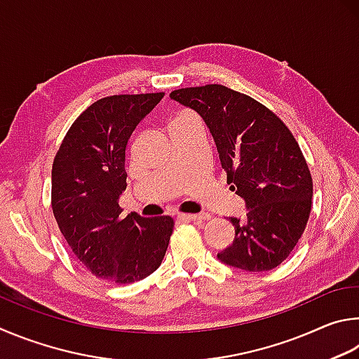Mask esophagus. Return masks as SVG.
Wrapping results in <instances>:
<instances>
[{
  "mask_svg": "<svg viewBox=\"0 0 359 359\" xmlns=\"http://www.w3.org/2000/svg\"><path fill=\"white\" fill-rule=\"evenodd\" d=\"M178 217L183 219V221H206V219H210L211 216L203 212V215H180Z\"/></svg>",
  "mask_w": 359,
  "mask_h": 359,
  "instance_id": "esophagus-1",
  "label": "esophagus"
}]
</instances>
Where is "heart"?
Instances as JSON below:
<instances>
[{
  "mask_svg": "<svg viewBox=\"0 0 359 359\" xmlns=\"http://www.w3.org/2000/svg\"><path fill=\"white\" fill-rule=\"evenodd\" d=\"M191 121H197V119L194 118L192 115H189V113H183V115L176 116L173 119L172 124H170V128H172V126H175V124H184V123H191Z\"/></svg>",
  "mask_w": 359,
  "mask_h": 359,
  "instance_id": "b5f03b06",
  "label": "heart"
}]
</instances>
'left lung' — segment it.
Wrapping results in <instances>:
<instances>
[{"label":"left lung","mask_w":359,"mask_h":359,"mask_svg":"<svg viewBox=\"0 0 359 359\" xmlns=\"http://www.w3.org/2000/svg\"><path fill=\"white\" fill-rule=\"evenodd\" d=\"M170 99L202 116L230 189L246 203V215L230 217L235 240L217 259L250 273L279 266L312 205L311 172L292 132L265 105L222 85L181 88Z\"/></svg>","instance_id":"obj_1"}]
</instances>
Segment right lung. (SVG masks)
Wrapping results in <instances>:
<instances>
[{"label": "right lung", "mask_w": 359, "mask_h": 359, "mask_svg": "<svg viewBox=\"0 0 359 359\" xmlns=\"http://www.w3.org/2000/svg\"><path fill=\"white\" fill-rule=\"evenodd\" d=\"M163 93L97 100L75 119L55 156L52 208L62 236L88 271L110 284L142 280L161 266L173 219L123 216L126 147Z\"/></svg>", "instance_id": "add662e5"}]
</instances>
